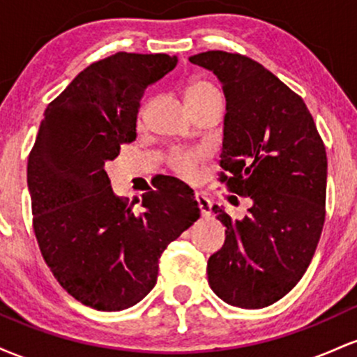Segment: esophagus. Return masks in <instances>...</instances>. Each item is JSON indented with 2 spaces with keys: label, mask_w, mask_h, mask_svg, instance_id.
Masks as SVG:
<instances>
[{
  "label": "esophagus",
  "mask_w": 357,
  "mask_h": 357,
  "mask_svg": "<svg viewBox=\"0 0 357 357\" xmlns=\"http://www.w3.org/2000/svg\"><path fill=\"white\" fill-rule=\"evenodd\" d=\"M195 199H196V203H198V208H199V211H202L203 218H208V216H211V202H210V199H208L204 195H202V192H196Z\"/></svg>",
  "instance_id": "1"
}]
</instances>
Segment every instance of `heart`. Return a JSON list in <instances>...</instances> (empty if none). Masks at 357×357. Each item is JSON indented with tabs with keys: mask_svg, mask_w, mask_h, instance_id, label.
<instances>
[{
	"mask_svg": "<svg viewBox=\"0 0 357 357\" xmlns=\"http://www.w3.org/2000/svg\"><path fill=\"white\" fill-rule=\"evenodd\" d=\"M223 102V96H221L220 89L215 84L208 80L196 79L188 84L186 90H184V102L188 107H195V105L206 104V102ZM198 161V155L190 151H174L169 155V166L176 174L181 178H191L195 173V165Z\"/></svg>",
	"mask_w": 357,
	"mask_h": 357,
	"instance_id": "obj_1",
	"label": "heart"
}]
</instances>
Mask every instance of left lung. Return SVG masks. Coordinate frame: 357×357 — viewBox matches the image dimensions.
<instances>
[{
  "mask_svg": "<svg viewBox=\"0 0 357 357\" xmlns=\"http://www.w3.org/2000/svg\"><path fill=\"white\" fill-rule=\"evenodd\" d=\"M213 72L227 99L220 181L252 199L227 227L208 260V284L221 301L261 309L287 296L312 260L326 220L327 155L304 100L264 65L220 50L190 56Z\"/></svg>",
  "mask_w": 357,
  "mask_h": 357,
  "instance_id": "1",
  "label": "left lung"
}]
</instances>
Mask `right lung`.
<instances>
[{"label":"right lung","instance_id":"add662e5","mask_svg":"<svg viewBox=\"0 0 357 357\" xmlns=\"http://www.w3.org/2000/svg\"><path fill=\"white\" fill-rule=\"evenodd\" d=\"M178 63L166 53H126L89 65L48 104L28 158L33 230L42 255L73 298L114 312L141 302L159 258L199 218L192 190L176 178L141 196L134 213L105 165L136 139L139 102ZM139 202V199H137Z\"/></svg>","mask_w":357,"mask_h":357}]
</instances>
